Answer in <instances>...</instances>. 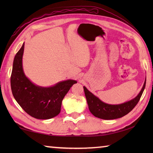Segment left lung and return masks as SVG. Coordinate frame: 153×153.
Returning a JSON list of instances; mask_svg holds the SVG:
<instances>
[{
	"label": "left lung",
	"instance_id": "obj_1",
	"mask_svg": "<svg viewBox=\"0 0 153 153\" xmlns=\"http://www.w3.org/2000/svg\"><path fill=\"white\" fill-rule=\"evenodd\" d=\"M146 85V78L141 91L135 98L129 101L119 105H110L102 102L98 97L94 95L85 86L84 92L88 104L89 109L93 116L103 120H114L122 118L131 111L138 103Z\"/></svg>",
	"mask_w": 153,
	"mask_h": 153
}]
</instances>
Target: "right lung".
<instances>
[{
    "mask_svg": "<svg viewBox=\"0 0 153 153\" xmlns=\"http://www.w3.org/2000/svg\"><path fill=\"white\" fill-rule=\"evenodd\" d=\"M24 43L15 55L10 84L15 100L29 115L35 118L48 120L60 112L62 102L65 95L77 81L67 79L50 87L35 85L25 76L22 58Z\"/></svg>",
    "mask_w": 153,
    "mask_h": 153,
    "instance_id": "obj_1",
    "label": "right lung"
}]
</instances>
